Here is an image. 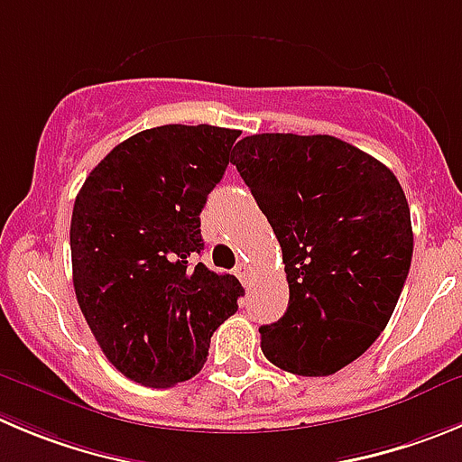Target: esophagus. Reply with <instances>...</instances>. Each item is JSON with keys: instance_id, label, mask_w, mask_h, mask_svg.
Returning a JSON list of instances; mask_svg holds the SVG:
<instances>
[{"instance_id": "34e87169", "label": "esophagus", "mask_w": 462, "mask_h": 462, "mask_svg": "<svg viewBox=\"0 0 462 462\" xmlns=\"http://www.w3.org/2000/svg\"><path fill=\"white\" fill-rule=\"evenodd\" d=\"M235 275L241 280V282L248 284V282H251L253 271H251V266L245 264V262H239V264H236V269H235Z\"/></svg>"}]
</instances>
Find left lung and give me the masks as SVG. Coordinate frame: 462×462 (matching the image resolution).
<instances>
[{
    "instance_id": "1",
    "label": "left lung",
    "mask_w": 462,
    "mask_h": 462,
    "mask_svg": "<svg viewBox=\"0 0 462 462\" xmlns=\"http://www.w3.org/2000/svg\"><path fill=\"white\" fill-rule=\"evenodd\" d=\"M235 166L282 248L290 305L262 351L296 376H330L390 321L412 260L406 193L387 166L328 134H255Z\"/></svg>"
}]
</instances>
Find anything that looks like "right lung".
<instances>
[{
  "label": "right lung",
  "mask_w": 462,
  "mask_h": 462,
  "mask_svg": "<svg viewBox=\"0 0 462 462\" xmlns=\"http://www.w3.org/2000/svg\"><path fill=\"white\" fill-rule=\"evenodd\" d=\"M239 134L211 125L143 129L116 145L77 193V303L106 360L141 385L196 376L214 330L239 308V280L196 262L205 248L200 211Z\"/></svg>",
  "instance_id": "right-lung-1"
}]
</instances>
